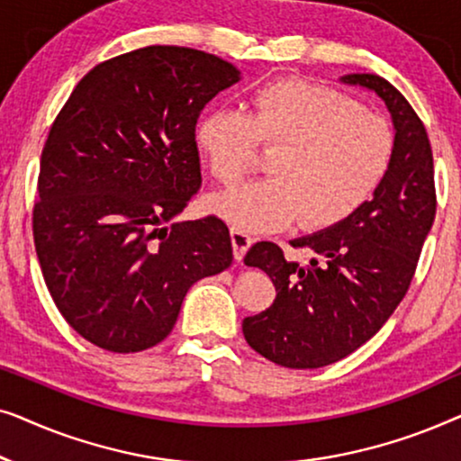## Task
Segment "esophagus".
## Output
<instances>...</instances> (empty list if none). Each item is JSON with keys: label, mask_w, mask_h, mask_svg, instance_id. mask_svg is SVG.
I'll use <instances>...</instances> for the list:
<instances>
[{"label": "esophagus", "mask_w": 461, "mask_h": 461, "mask_svg": "<svg viewBox=\"0 0 461 461\" xmlns=\"http://www.w3.org/2000/svg\"><path fill=\"white\" fill-rule=\"evenodd\" d=\"M230 243H232V254H235V260L241 262L243 256L248 254V249L251 248V243H254V239H251L245 230L237 229V226H232V229H230Z\"/></svg>", "instance_id": "obj_1"}]
</instances>
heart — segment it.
I'll return each instance as SVG.
<instances>
[{
  "instance_id": "obj_1",
  "label": "heart",
  "mask_w": 461,
  "mask_h": 461,
  "mask_svg": "<svg viewBox=\"0 0 461 461\" xmlns=\"http://www.w3.org/2000/svg\"><path fill=\"white\" fill-rule=\"evenodd\" d=\"M194 140L222 185L256 167L258 144L275 149L273 178L216 194L226 222L243 230L331 229L367 203L393 159V131L355 100L304 79H276L251 94L249 113L218 106L199 119Z\"/></svg>"
}]
</instances>
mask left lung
<instances>
[{
    "mask_svg": "<svg viewBox=\"0 0 461 461\" xmlns=\"http://www.w3.org/2000/svg\"><path fill=\"white\" fill-rule=\"evenodd\" d=\"M344 84L375 92L390 111L394 149L374 199L331 229L294 239L312 254L287 260L276 243L251 245L245 264L275 283L273 306L243 319V336L264 358L289 369H317L348 357L375 336L405 298L437 213L432 149L407 98L380 75Z\"/></svg>",
    "mask_w": 461,
    "mask_h": 461,
    "instance_id": "8db88e82",
    "label": "left lung"
}]
</instances>
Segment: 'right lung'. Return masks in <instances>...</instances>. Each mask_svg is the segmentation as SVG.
<instances>
[{
    "label": "right lung",
    "mask_w": 461,
    "mask_h": 461,
    "mask_svg": "<svg viewBox=\"0 0 461 461\" xmlns=\"http://www.w3.org/2000/svg\"><path fill=\"white\" fill-rule=\"evenodd\" d=\"M241 79L218 56L149 46L100 62L50 128L33 207L48 292L67 323L111 352L169 336L193 283L232 262L216 216L172 222L201 186L194 125Z\"/></svg>",
    "instance_id": "right-lung-1"
}]
</instances>
